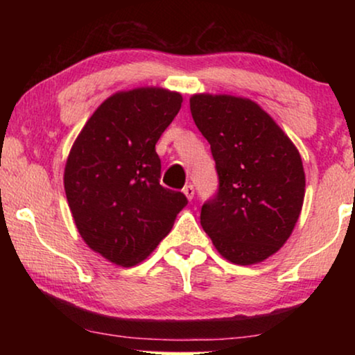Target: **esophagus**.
Here are the masks:
<instances>
[{
  "label": "esophagus",
  "instance_id": "obj_1",
  "mask_svg": "<svg viewBox=\"0 0 355 355\" xmlns=\"http://www.w3.org/2000/svg\"><path fill=\"white\" fill-rule=\"evenodd\" d=\"M182 192H184V196L189 198V200H192L193 193H196V189H193L192 184H186V187L182 189Z\"/></svg>",
  "mask_w": 355,
  "mask_h": 355
}]
</instances>
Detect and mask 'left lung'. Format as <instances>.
<instances>
[{"mask_svg":"<svg viewBox=\"0 0 355 355\" xmlns=\"http://www.w3.org/2000/svg\"><path fill=\"white\" fill-rule=\"evenodd\" d=\"M191 113L218 173V192L202 205L200 225L226 260L263 261L289 239L302 210L305 174L297 148L249 98L198 94Z\"/></svg>","mask_w":355,"mask_h":355,"instance_id":"left-lung-1","label":"left lung"}]
</instances>
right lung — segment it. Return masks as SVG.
Instances as JSON below:
<instances>
[{
  "instance_id": "obj_1",
  "label": "right lung",
  "mask_w": 355,
  "mask_h": 355,
  "mask_svg": "<svg viewBox=\"0 0 355 355\" xmlns=\"http://www.w3.org/2000/svg\"><path fill=\"white\" fill-rule=\"evenodd\" d=\"M182 96L158 87L118 92L101 103L72 145L64 191L77 231L92 250L134 266L155 250L187 205L159 184L155 150Z\"/></svg>"
}]
</instances>
